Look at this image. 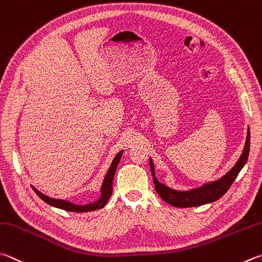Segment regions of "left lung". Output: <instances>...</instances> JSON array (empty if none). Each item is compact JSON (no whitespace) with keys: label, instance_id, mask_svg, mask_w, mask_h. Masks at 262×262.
<instances>
[{"label":"left lung","instance_id":"obj_1","mask_svg":"<svg viewBox=\"0 0 262 262\" xmlns=\"http://www.w3.org/2000/svg\"><path fill=\"white\" fill-rule=\"evenodd\" d=\"M249 154H250V128L247 129V136H246L243 154L241 155L239 159L237 160V163L235 164L234 167L219 180L203 184L202 187L199 188L188 190V191H178V190L170 189L168 187H166L165 184L160 183L156 178L155 166H154V163H152V159L150 158V169H151L152 178H154L155 189L157 193L159 194L160 198L163 199L164 202L168 203L169 205L175 206V207H194V206L204 205V204L215 202L217 199H220L223 194L229 190L231 184L234 183L237 175L239 174L242 168L245 166L247 158H249Z\"/></svg>","mask_w":262,"mask_h":262}]
</instances>
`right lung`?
I'll return each mask as SVG.
<instances>
[{
    "mask_svg": "<svg viewBox=\"0 0 262 262\" xmlns=\"http://www.w3.org/2000/svg\"><path fill=\"white\" fill-rule=\"evenodd\" d=\"M122 154H123V151H120L115 157V159L112 160L110 168H108L105 178H104V180H103V184L101 188V197H99V199L96 202L87 204V205H75V204L68 202V201H64V199H56V198H51V197L46 196V194L40 192L39 190L35 189L34 187H33V190H34L35 193L42 199V201L46 202L47 204H49V205H51V206L60 208V210H65L69 212H77V213L92 212V211L99 210V208H103L104 206H105V204L107 203L108 198L111 197L113 178H115L118 164H119V161H120Z\"/></svg>",
    "mask_w": 262,
    "mask_h": 262,
    "instance_id": "add662e5",
    "label": "right lung"
}]
</instances>
